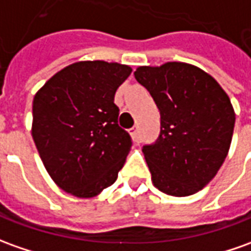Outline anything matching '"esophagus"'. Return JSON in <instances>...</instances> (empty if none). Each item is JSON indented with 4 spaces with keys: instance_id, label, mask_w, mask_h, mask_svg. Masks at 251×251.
Listing matches in <instances>:
<instances>
[{
    "instance_id": "1",
    "label": "esophagus",
    "mask_w": 251,
    "mask_h": 251,
    "mask_svg": "<svg viewBox=\"0 0 251 251\" xmlns=\"http://www.w3.org/2000/svg\"><path fill=\"white\" fill-rule=\"evenodd\" d=\"M129 135L132 136L134 141H138V127H132L129 129Z\"/></svg>"
}]
</instances>
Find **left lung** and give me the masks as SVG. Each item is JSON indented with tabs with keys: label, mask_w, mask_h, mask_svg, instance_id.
<instances>
[{
	"label": "left lung",
	"mask_w": 251,
	"mask_h": 251,
	"mask_svg": "<svg viewBox=\"0 0 251 251\" xmlns=\"http://www.w3.org/2000/svg\"><path fill=\"white\" fill-rule=\"evenodd\" d=\"M134 75L161 116L158 139L142 149L153 184L174 197L198 193L231 146L235 112L229 97L209 74L187 63L138 67Z\"/></svg>",
	"instance_id": "left-lung-1"
}]
</instances>
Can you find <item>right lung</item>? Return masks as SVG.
I'll return each mask as SVG.
<instances>
[{"instance_id": "1", "label": "right lung", "mask_w": 251, "mask_h": 251, "mask_svg": "<svg viewBox=\"0 0 251 251\" xmlns=\"http://www.w3.org/2000/svg\"><path fill=\"white\" fill-rule=\"evenodd\" d=\"M131 67L79 61L58 71L32 101V139L45 168L64 191L91 198L112 186L132 141L119 127L116 90Z\"/></svg>"}]
</instances>
